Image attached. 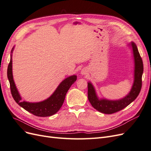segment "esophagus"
<instances>
[{
	"instance_id": "obj_1",
	"label": "esophagus",
	"mask_w": 151,
	"mask_h": 151,
	"mask_svg": "<svg viewBox=\"0 0 151 151\" xmlns=\"http://www.w3.org/2000/svg\"><path fill=\"white\" fill-rule=\"evenodd\" d=\"M86 73H87V70L86 69H83L81 71V74L82 75H86Z\"/></svg>"
}]
</instances>
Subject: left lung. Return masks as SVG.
I'll use <instances>...</instances> for the list:
<instances>
[{"mask_svg":"<svg viewBox=\"0 0 151 151\" xmlns=\"http://www.w3.org/2000/svg\"><path fill=\"white\" fill-rule=\"evenodd\" d=\"M129 46L132 48L134 60V80L129 94L124 98L118 100L99 99L94 86L91 82L88 83V99L93 107L99 112L112 114L119 111L133 102L139 94L142 88V76L144 70L143 62L135 43L131 42Z\"/></svg>","mask_w":151,"mask_h":151,"instance_id":"obj_1","label":"left lung"}]
</instances>
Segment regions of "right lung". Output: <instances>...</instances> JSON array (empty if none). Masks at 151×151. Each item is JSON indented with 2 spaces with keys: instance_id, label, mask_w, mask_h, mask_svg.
<instances>
[{
  "instance_id": "obj_1",
  "label": "right lung",
  "mask_w": 151,
  "mask_h": 151,
  "mask_svg": "<svg viewBox=\"0 0 151 151\" xmlns=\"http://www.w3.org/2000/svg\"><path fill=\"white\" fill-rule=\"evenodd\" d=\"M14 48V47L11 50L10 62L7 68V77L9 81L11 91L14 99L20 106L23 108L27 111L37 116L46 117L55 114L62 107L68 90L77 80V76H70L62 81L53 93L47 99L36 103H30L25 101H22V98L18 92L13 79L12 53Z\"/></svg>"
}]
</instances>
